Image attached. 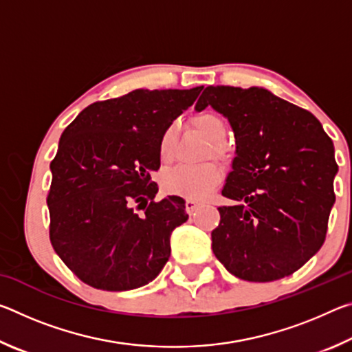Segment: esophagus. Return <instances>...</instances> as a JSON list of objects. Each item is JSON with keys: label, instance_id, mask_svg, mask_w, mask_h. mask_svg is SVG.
I'll use <instances>...</instances> for the list:
<instances>
[{"label": "esophagus", "instance_id": "esophagus-1", "mask_svg": "<svg viewBox=\"0 0 352 352\" xmlns=\"http://www.w3.org/2000/svg\"><path fill=\"white\" fill-rule=\"evenodd\" d=\"M199 205H200L199 201L190 200V199H188V200H186V204H184V206H186V211H188L189 214H192L195 210H197Z\"/></svg>", "mask_w": 352, "mask_h": 352}]
</instances>
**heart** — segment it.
<instances>
[{
    "label": "heart",
    "mask_w": 352,
    "mask_h": 352,
    "mask_svg": "<svg viewBox=\"0 0 352 352\" xmlns=\"http://www.w3.org/2000/svg\"><path fill=\"white\" fill-rule=\"evenodd\" d=\"M194 132L197 135L200 144L210 147L211 152H219V142L225 136V126L217 116L199 115L192 119ZM174 144V132L168 129L162 138V151L168 153ZM219 182V170L216 166L200 164H183L166 177L164 188L169 192L186 195L190 199H201L214 188Z\"/></svg>",
    "instance_id": "heart-1"
}]
</instances>
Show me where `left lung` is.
Masks as SVG:
<instances>
[{
  "mask_svg": "<svg viewBox=\"0 0 352 352\" xmlns=\"http://www.w3.org/2000/svg\"><path fill=\"white\" fill-rule=\"evenodd\" d=\"M211 105L233 127L236 157L219 206L212 252L245 281L269 283L301 269L324 243L336 201L333 142L311 111L250 87H206L195 110Z\"/></svg>",
  "mask_w": 352,
  "mask_h": 352,
  "instance_id": "8db88e82",
  "label": "left lung"
}]
</instances>
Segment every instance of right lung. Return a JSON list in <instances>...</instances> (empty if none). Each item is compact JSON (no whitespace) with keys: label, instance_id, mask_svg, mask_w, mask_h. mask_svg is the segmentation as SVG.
I'll return each mask as SVG.
<instances>
[{"label":"right lung","instance_id":"1","mask_svg":"<svg viewBox=\"0 0 352 352\" xmlns=\"http://www.w3.org/2000/svg\"><path fill=\"white\" fill-rule=\"evenodd\" d=\"M204 87L133 90L98 100L63 130L51 162L50 239L65 265L94 289L146 285L170 256L188 220L184 200H155L162 138Z\"/></svg>","mask_w":352,"mask_h":352}]
</instances>
